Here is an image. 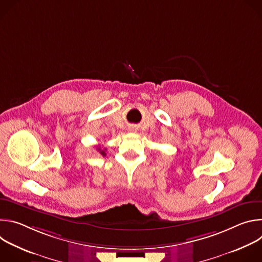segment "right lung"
Returning <instances> with one entry per match:
<instances>
[{
	"instance_id": "add662e5",
	"label": "right lung",
	"mask_w": 262,
	"mask_h": 262,
	"mask_svg": "<svg viewBox=\"0 0 262 262\" xmlns=\"http://www.w3.org/2000/svg\"><path fill=\"white\" fill-rule=\"evenodd\" d=\"M97 150L99 151V154H100L101 156L105 157V152H104V150H101V148H100V147H97Z\"/></svg>"
}]
</instances>
